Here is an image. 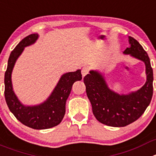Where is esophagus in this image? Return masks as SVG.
Segmentation results:
<instances>
[{"label": "esophagus", "mask_w": 156, "mask_h": 156, "mask_svg": "<svg viewBox=\"0 0 156 156\" xmlns=\"http://www.w3.org/2000/svg\"><path fill=\"white\" fill-rule=\"evenodd\" d=\"M89 72H90V69L88 68V67H83L82 70H81L83 76H85L87 74L89 73Z\"/></svg>", "instance_id": "1"}]
</instances>
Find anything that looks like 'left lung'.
Segmentation results:
<instances>
[{"label":"left lung","instance_id":"8db88e82","mask_svg":"<svg viewBox=\"0 0 156 156\" xmlns=\"http://www.w3.org/2000/svg\"><path fill=\"white\" fill-rule=\"evenodd\" d=\"M129 43L131 46L124 53L143 61L146 66L147 81L139 90L129 95L115 94L96 71H90L83 78L93 114L98 121L108 126L125 127L138 120L149 105L153 94V71L149 57L136 39L129 36Z\"/></svg>","mask_w":156,"mask_h":156}]
</instances>
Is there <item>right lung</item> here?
<instances>
[{"mask_svg": "<svg viewBox=\"0 0 156 156\" xmlns=\"http://www.w3.org/2000/svg\"><path fill=\"white\" fill-rule=\"evenodd\" d=\"M38 38V34H31L23 38L10 54L4 75V97L8 108L23 125L33 129H47L58 125L66 112V101L70 94L73 84L82 80L81 71L62 75L55 90L45 102L38 106L25 107L18 101L11 84V72L25 46L31 45Z\"/></svg>", "mask_w": 156, "mask_h": 156, "instance_id": "add662e5", "label": "right lung"}]
</instances>
